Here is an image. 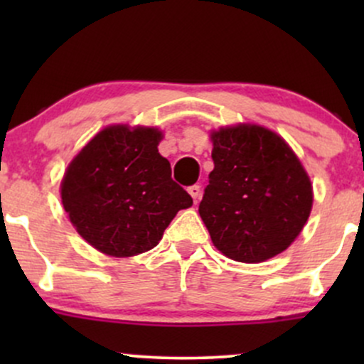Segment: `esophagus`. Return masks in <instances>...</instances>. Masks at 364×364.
<instances>
[{"mask_svg": "<svg viewBox=\"0 0 364 364\" xmlns=\"http://www.w3.org/2000/svg\"><path fill=\"white\" fill-rule=\"evenodd\" d=\"M188 193H190L191 198L196 202V200L200 198V193H202V188H200L198 185H191V186H188Z\"/></svg>", "mask_w": 364, "mask_h": 364, "instance_id": "1", "label": "esophagus"}]
</instances>
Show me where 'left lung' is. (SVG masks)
<instances>
[{
  "label": "left lung",
  "instance_id": "left-lung-1",
  "mask_svg": "<svg viewBox=\"0 0 364 364\" xmlns=\"http://www.w3.org/2000/svg\"><path fill=\"white\" fill-rule=\"evenodd\" d=\"M214 171L198 212L220 253L260 263L282 253L310 217L306 171L277 133L236 124L210 133Z\"/></svg>",
  "mask_w": 364,
  "mask_h": 364
}]
</instances>
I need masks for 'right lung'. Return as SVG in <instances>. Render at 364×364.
Instances as JSON below:
<instances>
[{
    "label": "right lung",
    "mask_w": 364,
    "mask_h": 364,
    "mask_svg": "<svg viewBox=\"0 0 364 364\" xmlns=\"http://www.w3.org/2000/svg\"><path fill=\"white\" fill-rule=\"evenodd\" d=\"M157 128L112 124L70 162L61 202L83 240L109 257L157 246L174 215L193 198L171 178Z\"/></svg>",
    "instance_id": "1"
}]
</instances>
